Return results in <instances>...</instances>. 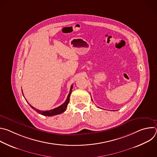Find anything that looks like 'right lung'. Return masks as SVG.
I'll return each mask as SVG.
<instances>
[{
	"label": "right lung",
	"instance_id": "obj_1",
	"mask_svg": "<svg viewBox=\"0 0 157 157\" xmlns=\"http://www.w3.org/2000/svg\"><path fill=\"white\" fill-rule=\"evenodd\" d=\"M72 89H73V85H71V89H70V93L68 95V97H67V99L66 100V101L63 104H61L60 106L56 107V108H55L53 109H52V110H46V111H43V110H38L35 108H34L33 106H32L28 102L29 104L30 105V107L34 109L35 111H36L38 113L43 115V116H55V115H58V114H60L63 113H64V112L66 110V108H67V106H68V104L69 103V101H70V95L71 94V91H72ZM22 94H23V93H22Z\"/></svg>",
	"mask_w": 157,
	"mask_h": 157
}]
</instances>
